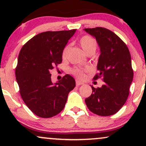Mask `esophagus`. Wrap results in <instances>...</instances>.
I'll return each mask as SVG.
<instances>
[{"instance_id": "1", "label": "esophagus", "mask_w": 146, "mask_h": 146, "mask_svg": "<svg viewBox=\"0 0 146 146\" xmlns=\"http://www.w3.org/2000/svg\"><path fill=\"white\" fill-rule=\"evenodd\" d=\"M83 82H80V81H79V80H77L76 81V85L77 86H80V85H82V84H83Z\"/></svg>"}]
</instances>
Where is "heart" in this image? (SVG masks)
<instances>
[{
	"label": "heart",
	"instance_id": "b5f03b06",
	"mask_svg": "<svg viewBox=\"0 0 146 146\" xmlns=\"http://www.w3.org/2000/svg\"><path fill=\"white\" fill-rule=\"evenodd\" d=\"M80 44L82 48L84 53L87 55L90 52H95L97 48V42L94 38L90 36H84L80 39ZM70 45H66L64 48L62 52V57L64 58H66L67 56L68 52L69 51ZM75 75H78L79 77L82 76V71L80 69H74L73 71Z\"/></svg>",
	"mask_w": 146,
	"mask_h": 146
}]
</instances>
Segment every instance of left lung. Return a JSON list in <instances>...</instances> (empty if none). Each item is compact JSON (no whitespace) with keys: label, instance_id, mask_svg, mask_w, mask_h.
I'll list each match as a JSON object with an SVG mask.
<instances>
[{"label":"left lung","instance_id":"left-lung-1","mask_svg":"<svg viewBox=\"0 0 146 146\" xmlns=\"http://www.w3.org/2000/svg\"><path fill=\"white\" fill-rule=\"evenodd\" d=\"M96 39L100 48L94 80L102 78L100 88L91 86L93 93L85 99L90 111L100 116H110L124 105L133 79L131 56L126 44L113 33L103 27L84 29Z\"/></svg>","mask_w":146,"mask_h":146}]
</instances>
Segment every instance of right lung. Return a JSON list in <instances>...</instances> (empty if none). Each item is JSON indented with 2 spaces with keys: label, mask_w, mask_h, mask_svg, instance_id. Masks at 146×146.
I'll list each match as a JSON object with an SVG mask.
<instances>
[{
  "label": "right lung",
  "mask_w": 146,
  "mask_h": 146,
  "mask_svg": "<svg viewBox=\"0 0 146 146\" xmlns=\"http://www.w3.org/2000/svg\"><path fill=\"white\" fill-rule=\"evenodd\" d=\"M76 29L46 31L36 35L21 48L16 68V81L25 104L35 115L49 118L64 109L75 81L70 75L53 83L50 73L62 61V52Z\"/></svg>",
  "instance_id": "right-lung-1"
}]
</instances>
